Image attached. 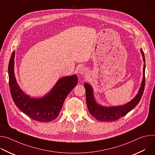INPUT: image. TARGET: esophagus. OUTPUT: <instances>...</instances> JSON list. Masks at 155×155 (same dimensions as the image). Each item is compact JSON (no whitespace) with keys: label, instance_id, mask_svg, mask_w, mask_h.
Masks as SVG:
<instances>
[{"label":"esophagus","instance_id":"1","mask_svg":"<svg viewBox=\"0 0 155 155\" xmlns=\"http://www.w3.org/2000/svg\"><path fill=\"white\" fill-rule=\"evenodd\" d=\"M87 70L86 69V68H84V67H81L79 69V71H78V73L80 74V75H84L86 74H87Z\"/></svg>","mask_w":155,"mask_h":155}]
</instances>
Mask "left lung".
Instances as JSON below:
<instances>
[{"mask_svg": "<svg viewBox=\"0 0 155 155\" xmlns=\"http://www.w3.org/2000/svg\"><path fill=\"white\" fill-rule=\"evenodd\" d=\"M140 53H142L143 61L144 62L142 81L136 96L127 103L119 106L107 107L102 105L96 102L91 85L87 83H84V86L86 90V99L88 111L96 120L101 121H112L117 120L126 115L139 104L144 91L145 83V61L144 53L142 48L140 49Z\"/></svg>", "mask_w": 155, "mask_h": 155, "instance_id": "obj_1", "label": "left lung"}]
</instances>
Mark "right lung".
<instances>
[{"label": "right lung", "instance_id": "1", "mask_svg": "<svg viewBox=\"0 0 155 155\" xmlns=\"http://www.w3.org/2000/svg\"><path fill=\"white\" fill-rule=\"evenodd\" d=\"M15 51L8 64L9 86L11 96L16 107L34 120L51 121L58 117L64 101L78 83L77 75L61 78L52 89L41 97H32L26 94L19 86L14 72Z\"/></svg>", "mask_w": 155, "mask_h": 155}]
</instances>
